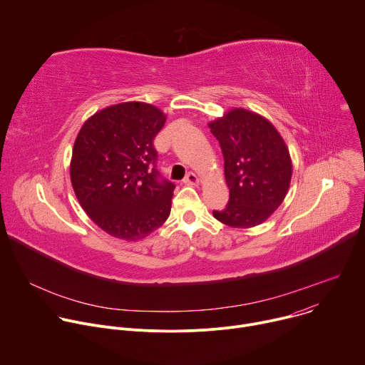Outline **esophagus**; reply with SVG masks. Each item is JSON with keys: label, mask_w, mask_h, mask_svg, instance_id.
<instances>
[{"label": "esophagus", "mask_w": 365, "mask_h": 365, "mask_svg": "<svg viewBox=\"0 0 365 365\" xmlns=\"http://www.w3.org/2000/svg\"><path fill=\"white\" fill-rule=\"evenodd\" d=\"M183 182L187 183V185H197V183H199V178H197L193 172H189V173L186 175V178H185Z\"/></svg>", "instance_id": "1"}]
</instances>
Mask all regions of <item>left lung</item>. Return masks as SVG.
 <instances>
[{"mask_svg":"<svg viewBox=\"0 0 365 365\" xmlns=\"http://www.w3.org/2000/svg\"><path fill=\"white\" fill-rule=\"evenodd\" d=\"M222 155L230 200L214 217L234 228H251L264 222L283 202L290 179L289 150L262 115L235 108L210 123Z\"/></svg>","mask_w":365,"mask_h":365,"instance_id":"8db88e82","label":"left lung"}]
</instances>
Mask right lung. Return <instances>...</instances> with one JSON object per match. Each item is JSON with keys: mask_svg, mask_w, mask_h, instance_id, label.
<instances>
[{"mask_svg": "<svg viewBox=\"0 0 365 365\" xmlns=\"http://www.w3.org/2000/svg\"><path fill=\"white\" fill-rule=\"evenodd\" d=\"M165 123L150 103L124 102L93 114L75 140V195L88 217L115 238H144L169 218L175 183L159 173L153 144Z\"/></svg>", "mask_w": 365, "mask_h": 365, "instance_id": "1", "label": "right lung"}]
</instances>
